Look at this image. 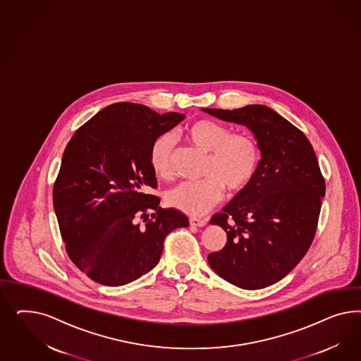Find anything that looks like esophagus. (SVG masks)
<instances>
[{"label": "esophagus", "mask_w": 361, "mask_h": 361, "mask_svg": "<svg viewBox=\"0 0 361 361\" xmlns=\"http://www.w3.org/2000/svg\"><path fill=\"white\" fill-rule=\"evenodd\" d=\"M189 224L192 225V226H205L207 225V219H197V217H190L189 219Z\"/></svg>", "instance_id": "34e87169"}]
</instances>
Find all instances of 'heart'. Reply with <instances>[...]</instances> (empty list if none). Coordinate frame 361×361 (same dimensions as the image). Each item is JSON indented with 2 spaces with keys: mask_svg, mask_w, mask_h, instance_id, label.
Listing matches in <instances>:
<instances>
[{
  "mask_svg": "<svg viewBox=\"0 0 361 361\" xmlns=\"http://www.w3.org/2000/svg\"><path fill=\"white\" fill-rule=\"evenodd\" d=\"M183 137L202 152L209 153L204 168L207 178L183 183L165 193L169 207L186 214L198 216L213 208L229 192H240L252 183L259 164L257 142L246 133H231L229 127L217 121H198L188 126ZM173 140L160 136L149 151V166L160 180L173 176Z\"/></svg>",
  "mask_w": 361,
  "mask_h": 361,
  "instance_id": "obj_1",
  "label": "heart"
}]
</instances>
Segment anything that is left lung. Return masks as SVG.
Wrapping results in <instances>:
<instances>
[{
	"mask_svg": "<svg viewBox=\"0 0 361 361\" xmlns=\"http://www.w3.org/2000/svg\"><path fill=\"white\" fill-rule=\"evenodd\" d=\"M204 111L246 126L261 151L252 183L210 219L228 240L209 264L240 288H264L302 261L315 237L326 193L317 154L303 132L267 106Z\"/></svg>",
	"mask_w": 361,
	"mask_h": 361,
	"instance_id": "1",
	"label": "left lung"
}]
</instances>
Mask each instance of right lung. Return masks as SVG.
<instances>
[{"instance_id": "add662e5", "label": "right lung", "mask_w": 361, "mask_h": 361, "mask_svg": "<svg viewBox=\"0 0 361 361\" xmlns=\"http://www.w3.org/2000/svg\"><path fill=\"white\" fill-rule=\"evenodd\" d=\"M184 118L114 103L67 144L53 188L55 214L70 259L97 283L123 286L151 271L165 237L189 225L185 214L160 208L149 193L157 188L151 147Z\"/></svg>"}]
</instances>
